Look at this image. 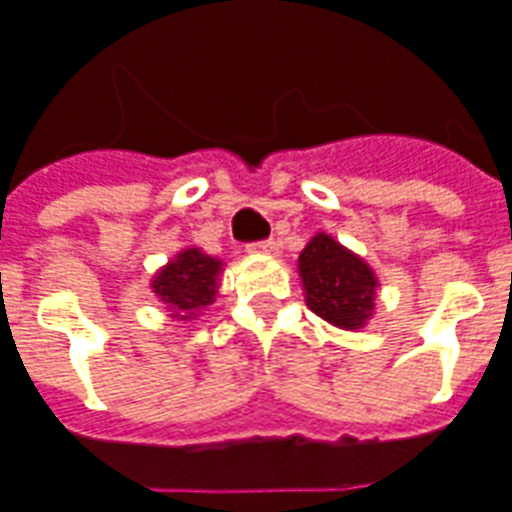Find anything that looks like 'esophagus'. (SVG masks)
Listing matches in <instances>:
<instances>
[{"label": "esophagus", "instance_id": "obj_1", "mask_svg": "<svg viewBox=\"0 0 512 512\" xmlns=\"http://www.w3.org/2000/svg\"><path fill=\"white\" fill-rule=\"evenodd\" d=\"M277 249V241L268 238V241H257V244H249V252H274Z\"/></svg>", "mask_w": 512, "mask_h": 512}]
</instances>
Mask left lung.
<instances>
[{
	"label": "left lung",
	"mask_w": 512,
	"mask_h": 512,
	"mask_svg": "<svg viewBox=\"0 0 512 512\" xmlns=\"http://www.w3.org/2000/svg\"><path fill=\"white\" fill-rule=\"evenodd\" d=\"M299 277L307 307L341 330H360L374 316L380 282L363 257L349 252L332 235L318 232L299 255Z\"/></svg>",
	"instance_id": "left-lung-1"
}]
</instances>
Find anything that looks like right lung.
I'll use <instances>...</instances> for the list:
<instances>
[{
  "instance_id": "1",
  "label": "right lung",
  "mask_w": 512,
  "mask_h": 512,
  "mask_svg": "<svg viewBox=\"0 0 512 512\" xmlns=\"http://www.w3.org/2000/svg\"><path fill=\"white\" fill-rule=\"evenodd\" d=\"M221 266L224 263L219 257L205 255L196 246L182 249L180 255L157 271L152 280V291L160 302L169 305L171 316L188 321L199 310L216 302Z\"/></svg>"
}]
</instances>
